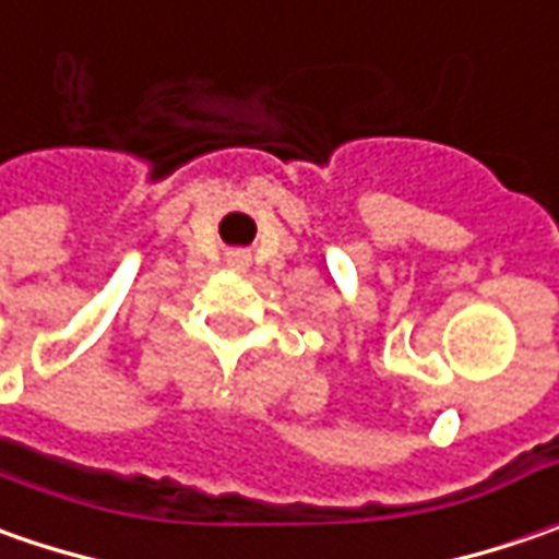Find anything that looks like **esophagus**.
Listing matches in <instances>:
<instances>
[{
	"label": "esophagus",
	"mask_w": 559,
	"mask_h": 559,
	"mask_svg": "<svg viewBox=\"0 0 559 559\" xmlns=\"http://www.w3.org/2000/svg\"><path fill=\"white\" fill-rule=\"evenodd\" d=\"M246 254H242V251H236V254H229V264H233V267H246Z\"/></svg>",
	"instance_id": "34e87169"
}]
</instances>
